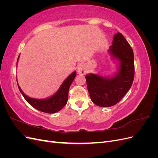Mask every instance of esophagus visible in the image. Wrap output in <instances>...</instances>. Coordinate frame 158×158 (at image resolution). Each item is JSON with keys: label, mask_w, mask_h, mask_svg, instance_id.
Instances as JSON below:
<instances>
[{"label": "esophagus", "mask_w": 158, "mask_h": 158, "mask_svg": "<svg viewBox=\"0 0 158 158\" xmlns=\"http://www.w3.org/2000/svg\"><path fill=\"white\" fill-rule=\"evenodd\" d=\"M86 66H85L84 64H80L78 66L77 71L79 74H85L86 73Z\"/></svg>", "instance_id": "1"}]
</instances>
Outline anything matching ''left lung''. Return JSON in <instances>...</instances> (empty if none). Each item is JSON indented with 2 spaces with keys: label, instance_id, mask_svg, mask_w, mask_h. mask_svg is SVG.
I'll use <instances>...</instances> for the list:
<instances>
[{
  "label": "left lung",
  "instance_id": "obj_1",
  "mask_svg": "<svg viewBox=\"0 0 158 158\" xmlns=\"http://www.w3.org/2000/svg\"><path fill=\"white\" fill-rule=\"evenodd\" d=\"M109 52L120 61L118 73L111 78L95 74L85 76L92 102L105 107L114 106L121 101L130 89L135 77L133 51L122 33L114 34Z\"/></svg>",
  "mask_w": 158,
  "mask_h": 158
}]
</instances>
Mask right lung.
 <instances>
[{"instance_id":"add662e5","label":"right lung","mask_w":158,"mask_h":158,"mask_svg":"<svg viewBox=\"0 0 158 158\" xmlns=\"http://www.w3.org/2000/svg\"><path fill=\"white\" fill-rule=\"evenodd\" d=\"M18 61V59L17 60V64ZM76 74V71L73 72L64 81L63 83L60 85V88L53 95H52L51 97L49 98L44 99H39L28 97L22 92V90L21 89L20 87L19 86L18 84V86L23 98H25L27 102L31 105L33 107H34L35 109H37L38 111L41 112L47 113H55L56 112L59 111L60 110L63 109L66 104V103H67L69 97V89L71 84L73 83V81L75 78Z\"/></svg>"}]
</instances>
